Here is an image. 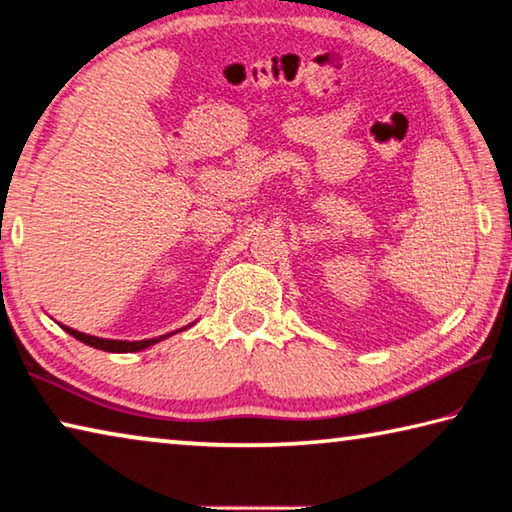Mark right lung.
<instances>
[{"instance_id":"right-lung-1","label":"right lung","mask_w":512,"mask_h":512,"mask_svg":"<svg viewBox=\"0 0 512 512\" xmlns=\"http://www.w3.org/2000/svg\"><path fill=\"white\" fill-rule=\"evenodd\" d=\"M61 329L70 333L72 338L81 340L83 345H90V347L102 349V351H111V354H129V351H142V349L156 345V342H161L163 338H167V335H158V338L133 340V342H129V340H106V338H97V335H88V333L74 331V329H70V326H63V324H61ZM170 335H172V333H170Z\"/></svg>"}]
</instances>
